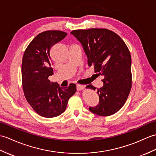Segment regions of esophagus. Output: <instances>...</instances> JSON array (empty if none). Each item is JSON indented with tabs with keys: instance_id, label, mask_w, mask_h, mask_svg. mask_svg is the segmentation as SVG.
Masks as SVG:
<instances>
[{
	"instance_id": "1",
	"label": "esophagus",
	"mask_w": 156,
	"mask_h": 156,
	"mask_svg": "<svg viewBox=\"0 0 156 156\" xmlns=\"http://www.w3.org/2000/svg\"><path fill=\"white\" fill-rule=\"evenodd\" d=\"M84 86H82V85H80V84H77L76 85V89H77V90H84Z\"/></svg>"
}]
</instances>
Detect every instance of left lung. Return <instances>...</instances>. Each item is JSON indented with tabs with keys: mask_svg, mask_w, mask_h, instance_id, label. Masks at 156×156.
<instances>
[{
	"mask_svg": "<svg viewBox=\"0 0 156 156\" xmlns=\"http://www.w3.org/2000/svg\"><path fill=\"white\" fill-rule=\"evenodd\" d=\"M70 33L81 43L97 74L104 76V86L97 88L99 104L90 107L93 114L108 116L124 106L132 88L131 54L124 41L113 31L106 28L75 30ZM87 88L96 90L92 84Z\"/></svg>",
	"mask_w": 156,
	"mask_h": 156,
	"instance_id": "left-lung-1",
	"label": "left lung"
}]
</instances>
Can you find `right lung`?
<instances>
[{
    "label": "right lung",
    "instance_id": "obj_1",
    "mask_svg": "<svg viewBox=\"0 0 156 156\" xmlns=\"http://www.w3.org/2000/svg\"><path fill=\"white\" fill-rule=\"evenodd\" d=\"M66 35V32L60 30L41 32L28 44L23 55L21 71L25 98L33 110L44 118L62 114L68 100L76 91L74 84L63 88L48 80L54 73L50 48Z\"/></svg>",
    "mask_w": 156,
    "mask_h": 156
}]
</instances>
